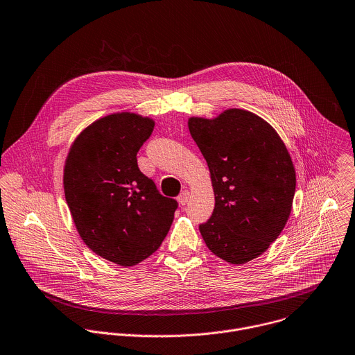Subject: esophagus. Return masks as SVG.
Listing matches in <instances>:
<instances>
[{
    "mask_svg": "<svg viewBox=\"0 0 355 355\" xmlns=\"http://www.w3.org/2000/svg\"><path fill=\"white\" fill-rule=\"evenodd\" d=\"M189 200H190V191L189 190H183L178 197V201H179L180 205H186L189 202Z\"/></svg>",
    "mask_w": 355,
    "mask_h": 355,
    "instance_id": "1",
    "label": "esophagus"
}]
</instances>
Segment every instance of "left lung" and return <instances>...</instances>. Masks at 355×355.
Here are the masks:
<instances>
[{"instance_id": "left-lung-1", "label": "left lung", "mask_w": 355, "mask_h": 355, "mask_svg": "<svg viewBox=\"0 0 355 355\" xmlns=\"http://www.w3.org/2000/svg\"><path fill=\"white\" fill-rule=\"evenodd\" d=\"M207 159L215 209L200 233L212 253L232 264L260 256L291 215L296 173L291 155L270 123L230 109L214 119H189Z\"/></svg>"}]
</instances>
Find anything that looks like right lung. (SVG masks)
<instances>
[{
  "label": "right lung",
  "mask_w": 355,
  "mask_h": 355,
  "mask_svg": "<svg viewBox=\"0 0 355 355\" xmlns=\"http://www.w3.org/2000/svg\"><path fill=\"white\" fill-rule=\"evenodd\" d=\"M153 129V119L133 113L98 119L74 140L64 165V196L80 236L123 267L159 248L178 209L137 166V151Z\"/></svg>",
  "instance_id": "1"
}]
</instances>
